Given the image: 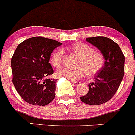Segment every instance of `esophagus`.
Segmentation results:
<instances>
[{
	"mask_svg": "<svg viewBox=\"0 0 135 135\" xmlns=\"http://www.w3.org/2000/svg\"><path fill=\"white\" fill-rule=\"evenodd\" d=\"M71 83H72V84H73V85L75 86H79V84H80V83L79 81H73V80L71 81Z\"/></svg>",
	"mask_w": 135,
	"mask_h": 135,
	"instance_id": "1",
	"label": "esophagus"
}]
</instances>
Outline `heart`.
<instances>
[{"label":"heart","mask_w":135,"mask_h":135,"mask_svg":"<svg viewBox=\"0 0 135 135\" xmlns=\"http://www.w3.org/2000/svg\"><path fill=\"white\" fill-rule=\"evenodd\" d=\"M72 52L79 57L76 69L61 68L57 71L60 77H65L71 80H77L87 74L89 76L95 75L103 68L105 58L102 53L97 52L93 47L84 43H76L68 48ZM64 56L63 50L57 49L51 56V62L55 68L61 66Z\"/></svg>","instance_id":"b5f03b06"}]
</instances>
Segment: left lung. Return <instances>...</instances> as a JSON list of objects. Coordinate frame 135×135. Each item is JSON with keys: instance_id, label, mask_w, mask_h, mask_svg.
<instances>
[{"instance_id": "1", "label": "left lung", "mask_w": 135, "mask_h": 135, "mask_svg": "<svg viewBox=\"0 0 135 135\" xmlns=\"http://www.w3.org/2000/svg\"><path fill=\"white\" fill-rule=\"evenodd\" d=\"M88 42L101 51L105 65L95 81L89 84V91L80 100L88 105H99L110 99L117 91L124 75L125 56L118 44L103 36L87 37Z\"/></svg>"}]
</instances>
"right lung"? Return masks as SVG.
<instances>
[{
	"mask_svg": "<svg viewBox=\"0 0 135 135\" xmlns=\"http://www.w3.org/2000/svg\"><path fill=\"white\" fill-rule=\"evenodd\" d=\"M62 45L52 39L33 37L19 44L12 58V82L18 94L29 104L48 105L55 97L56 81L48 79L53 74L51 54Z\"/></svg>",
	"mask_w": 135,
	"mask_h": 135,
	"instance_id": "obj_1",
	"label": "right lung"
}]
</instances>
